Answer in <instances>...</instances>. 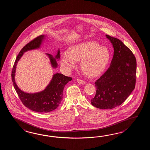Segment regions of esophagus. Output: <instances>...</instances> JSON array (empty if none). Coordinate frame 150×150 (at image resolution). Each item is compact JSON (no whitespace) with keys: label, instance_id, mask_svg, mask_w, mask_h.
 I'll return each mask as SVG.
<instances>
[{"label":"esophagus","instance_id":"34e87169","mask_svg":"<svg viewBox=\"0 0 150 150\" xmlns=\"http://www.w3.org/2000/svg\"><path fill=\"white\" fill-rule=\"evenodd\" d=\"M77 82L79 83H80V84H85V81H84L83 80L80 79H77Z\"/></svg>","mask_w":150,"mask_h":150}]
</instances>
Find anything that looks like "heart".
Returning <instances> with one entry per match:
<instances>
[{"label":"heart","instance_id":"1","mask_svg":"<svg viewBox=\"0 0 150 150\" xmlns=\"http://www.w3.org/2000/svg\"><path fill=\"white\" fill-rule=\"evenodd\" d=\"M110 54L107 48L94 42H87L74 45L69 52H65L61 60L62 65L71 69L76 65V61L81 59L80 67L86 75L96 77L105 70L108 63Z\"/></svg>","mask_w":150,"mask_h":150}]
</instances>
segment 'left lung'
<instances>
[{
  "instance_id": "obj_1",
  "label": "left lung",
  "mask_w": 150,
  "mask_h": 150,
  "mask_svg": "<svg viewBox=\"0 0 150 150\" xmlns=\"http://www.w3.org/2000/svg\"><path fill=\"white\" fill-rule=\"evenodd\" d=\"M114 48L108 69L95 82L96 96L91 103L98 108L112 109L121 105L135 87L137 63L130 49L119 39L106 35Z\"/></svg>"
}]
</instances>
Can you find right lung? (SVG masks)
<instances>
[{
  "mask_svg": "<svg viewBox=\"0 0 150 150\" xmlns=\"http://www.w3.org/2000/svg\"><path fill=\"white\" fill-rule=\"evenodd\" d=\"M45 38V35H40L23 47L17 56L11 74L13 86L21 102L28 108L38 112H49L57 108L62 101L64 87L72 79V78L62 74H54L47 87L41 92L36 93L24 92L18 87L15 81V73L18 61L25 52L40 48ZM47 54L50 58L52 67H57L56 59L60 57L59 50H58L55 57H53L51 54Z\"/></svg>",
  "mask_w": 150,
  "mask_h": 150,
  "instance_id": "add662e5",
  "label": "right lung"
}]
</instances>
